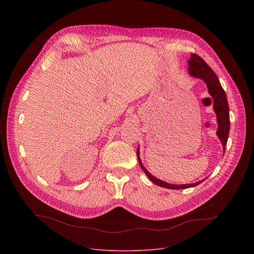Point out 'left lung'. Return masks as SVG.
Here are the masks:
<instances>
[{
	"mask_svg": "<svg viewBox=\"0 0 254 254\" xmlns=\"http://www.w3.org/2000/svg\"><path fill=\"white\" fill-rule=\"evenodd\" d=\"M189 64V73L194 76V77H198L203 79L208 87V91L210 93V95L213 97L214 100V111L216 113L217 116V122H218V130H217V135L220 138L222 146H223V150L225 152V147L227 143V139H228V134H229V129H230V119H229V106H228V102H227V97L225 94L224 89L222 88L220 81L217 77V75L215 74V72L211 69V67L197 54L193 53L188 61ZM139 152L138 149L136 151V155H137V160L139 163V166L141 167V169L143 170L144 174L148 176V178L152 181L153 183H155L156 185L163 187V188H167V189H174V190H179V189H186V188H191V187H195L199 184H201L203 181H199V182H196L194 184H185V185H173V184H168L164 181H161L157 178H155L154 176H152L148 170L144 168L139 160V156H138Z\"/></svg>",
	"mask_w": 254,
	"mask_h": 254,
	"instance_id": "left-lung-1",
	"label": "left lung"
}]
</instances>
